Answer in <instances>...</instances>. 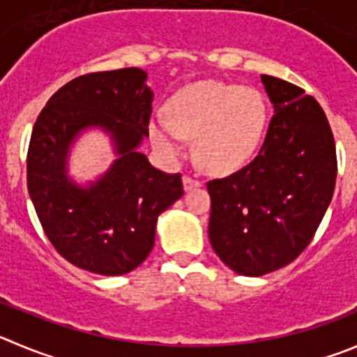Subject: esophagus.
<instances>
[{
    "label": "esophagus",
    "instance_id": "obj_1",
    "mask_svg": "<svg viewBox=\"0 0 357 357\" xmlns=\"http://www.w3.org/2000/svg\"><path fill=\"white\" fill-rule=\"evenodd\" d=\"M182 182H184V191L185 192L192 191V189H196V188H199V185H202V182L196 181V178H192V176H189V175H185L184 178H182Z\"/></svg>",
    "mask_w": 357,
    "mask_h": 357
}]
</instances>
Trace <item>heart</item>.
Instances as JSON below:
<instances>
[{"instance_id":"1","label":"heart","mask_w":357,"mask_h":357,"mask_svg":"<svg viewBox=\"0 0 357 357\" xmlns=\"http://www.w3.org/2000/svg\"><path fill=\"white\" fill-rule=\"evenodd\" d=\"M264 128L266 105L256 89L203 80L178 91L169 100L168 119H151L149 135L172 159L184 152V138L196 137L199 165L227 175L254 158Z\"/></svg>"}]
</instances>
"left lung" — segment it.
<instances>
[{
	"mask_svg": "<svg viewBox=\"0 0 357 357\" xmlns=\"http://www.w3.org/2000/svg\"><path fill=\"white\" fill-rule=\"evenodd\" d=\"M273 117L259 154L208 182V238L226 266L261 277L296 259L333 198L337 151L321 105L305 91L261 75Z\"/></svg>",
	"mask_w": 357,
	"mask_h": 357,
	"instance_id": "obj_1",
	"label": "left lung"
}]
</instances>
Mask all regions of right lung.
<instances>
[{"mask_svg": "<svg viewBox=\"0 0 357 357\" xmlns=\"http://www.w3.org/2000/svg\"><path fill=\"white\" fill-rule=\"evenodd\" d=\"M154 91L147 71L91 73L61 87L38 115L28 151V191L57 252L91 273H130L151 254L158 217L184 195L181 175L154 168L140 151ZM100 130L111 166L93 181L69 175L74 144Z\"/></svg>", "mask_w": 357, "mask_h": 357, "instance_id": "right-lung-1", "label": "right lung"}]
</instances>
